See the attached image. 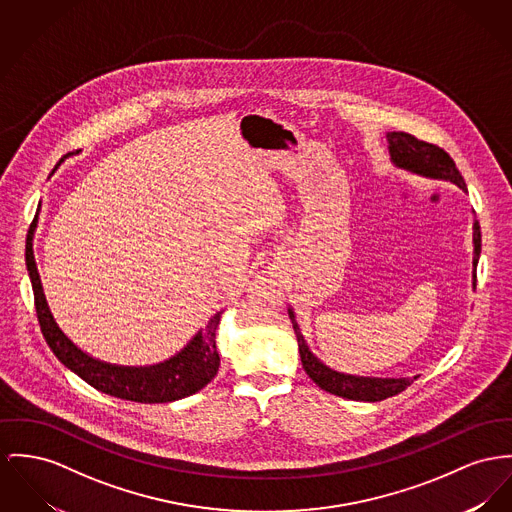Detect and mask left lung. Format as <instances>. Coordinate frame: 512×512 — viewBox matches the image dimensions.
Segmentation results:
<instances>
[{"mask_svg": "<svg viewBox=\"0 0 512 512\" xmlns=\"http://www.w3.org/2000/svg\"><path fill=\"white\" fill-rule=\"evenodd\" d=\"M388 153L394 167L402 171L413 172L417 176L433 178V180H448L462 188L466 192V182L460 171L456 169L452 157L433 143L421 141L417 137L406 132H388ZM474 289H476V266L481 254V229L477 219H474ZM295 336L299 341V353L303 369L322 390L341 396L345 400H357V402H380L390 396H396L404 392L409 384L417 378H378V376L345 375L340 371L330 369L324 365L307 345L305 336L301 334V328L297 324L293 308H287Z\"/></svg>", "mask_w": 512, "mask_h": 512, "instance_id": "left-lung-1", "label": "left lung"}]
</instances>
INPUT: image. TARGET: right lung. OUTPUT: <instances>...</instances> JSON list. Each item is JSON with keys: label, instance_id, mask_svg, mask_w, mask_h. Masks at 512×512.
I'll list each match as a JSON object with an SVG mask.
<instances>
[{"label": "right lung", "instance_id": "obj_1", "mask_svg": "<svg viewBox=\"0 0 512 512\" xmlns=\"http://www.w3.org/2000/svg\"><path fill=\"white\" fill-rule=\"evenodd\" d=\"M64 161V159H62ZM60 161V163H62ZM38 215H35L25 246L27 272L35 293V307L40 330L52 353L71 373L83 378L87 384L114 398L139 402V404H163L192 396L207 386L219 371V353L215 345V332L221 322L223 310L213 314L204 330H200L178 353L167 361L145 367H124L112 365L91 357L81 347H77L62 332L54 314L46 303V295L40 283V275L35 262V239Z\"/></svg>", "mask_w": 512, "mask_h": 512}]
</instances>
